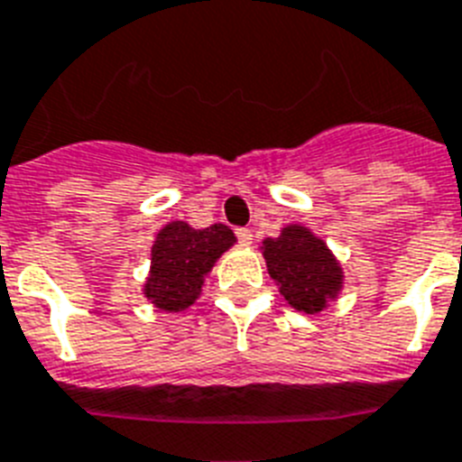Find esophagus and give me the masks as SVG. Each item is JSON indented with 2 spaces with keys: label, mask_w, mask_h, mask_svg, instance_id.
<instances>
[{
  "label": "esophagus",
  "mask_w": 462,
  "mask_h": 462,
  "mask_svg": "<svg viewBox=\"0 0 462 462\" xmlns=\"http://www.w3.org/2000/svg\"><path fill=\"white\" fill-rule=\"evenodd\" d=\"M236 236H238L240 245H253V231L250 228H236Z\"/></svg>",
  "instance_id": "obj_1"
}]
</instances>
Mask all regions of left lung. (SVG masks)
Segmentation results:
<instances>
[{
  "label": "left lung",
  "instance_id": "obj_1",
  "mask_svg": "<svg viewBox=\"0 0 462 462\" xmlns=\"http://www.w3.org/2000/svg\"><path fill=\"white\" fill-rule=\"evenodd\" d=\"M269 276L285 302L302 314H319L337 300L345 272L326 240L302 226L288 224L278 238L262 240Z\"/></svg>",
  "mask_w": 462,
  "mask_h": 462
}]
</instances>
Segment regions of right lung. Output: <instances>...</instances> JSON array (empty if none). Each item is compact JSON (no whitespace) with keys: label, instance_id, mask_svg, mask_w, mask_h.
Returning a JSON list of instances; mask_svg holds the SVG:
<instances>
[{"label":"right lung","instance_id":"add662e5","mask_svg":"<svg viewBox=\"0 0 462 462\" xmlns=\"http://www.w3.org/2000/svg\"><path fill=\"white\" fill-rule=\"evenodd\" d=\"M234 243L236 236L226 224L208 228H193L186 222L165 224L151 247L143 297L162 311H184L196 304L212 266Z\"/></svg>","mask_w":462,"mask_h":462}]
</instances>
